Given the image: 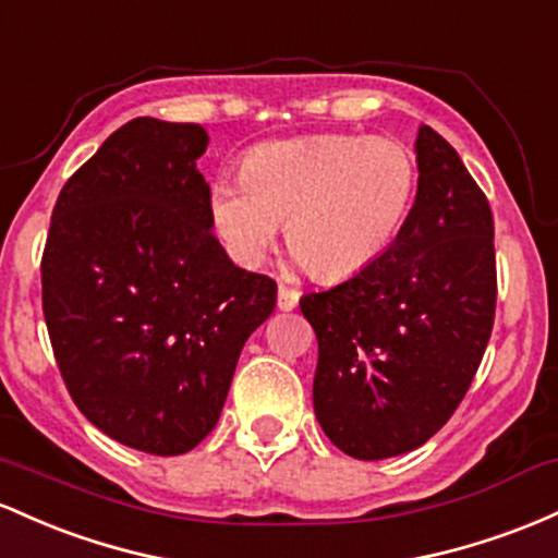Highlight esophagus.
<instances>
[{
    "mask_svg": "<svg viewBox=\"0 0 558 558\" xmlns=\"http://www.w3.org/2000/svg\"><path fill=\"white\" fill-rule=\"evenodd\" d=\"M298 300H300V292L298 290H292V287H287V284H279V298H277L279 311L298 308Z\"/></svg>",
    "mask_w": 558,
    "mask_h": 558,
    "instance_id": "34e87169",
    "label": "esophagus"
}]
</instances>
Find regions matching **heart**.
Segmentation results:
<instances>
[{"mask_svg":"<svg viewBox=\"0 0 558 558\" xmlns=\"http://www.w3.org/2000/svg\"><path fill=\"white\" fill-rule=\"evenodd\" d=\"M416 160L387 136L313 134L263 142L240 160V181L216 179L210 223L227 253L253 268L279 223L311 277L366 271L398 240L416 197Z\"/></svg>","mask_w":558,"mask_h":558,"instance_id":"b5f03b06","label":"heart"}]
</instances>
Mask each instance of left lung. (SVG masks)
<instances>
[{
  "instance_id": "8db88e82",
  "label": "left lung",
  "mask_w": 558,
  "mask_h": 558,
  "mask_svg": "<svg viewBox=\"0 0 558 558\" xmlns=\"http://www.w3.org/2000/svg\"><path fill=\"white\" fill-rule=\"evenodd\" d=\"M416 203L366 271L300 298L318 340L313 409L342 453L379 461L429 440L464 400L496 318L485 192L422 126Z\"/></svg>"
}]
</instances>
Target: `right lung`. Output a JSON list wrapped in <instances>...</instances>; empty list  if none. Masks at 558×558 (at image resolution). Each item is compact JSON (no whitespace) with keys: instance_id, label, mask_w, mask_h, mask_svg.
I'll return each mask as SVG.
<instances>
[{"instance_id":"obj_1","label":"right lung","mask_w":558,"mask_h":558,"mask_svg":"<svg viewBox=\"0 0 558 558\" xmlns=\"http://www.w3.org/2000/svg\"><path fill=\"white\" fill-rule=\"evenodd\" d=\"M197 123L134 118L62 186L41 255V305L73 403L153 456L208 437L277 281L234 266L208 213Z\"/></svg>"}]
</instances>
